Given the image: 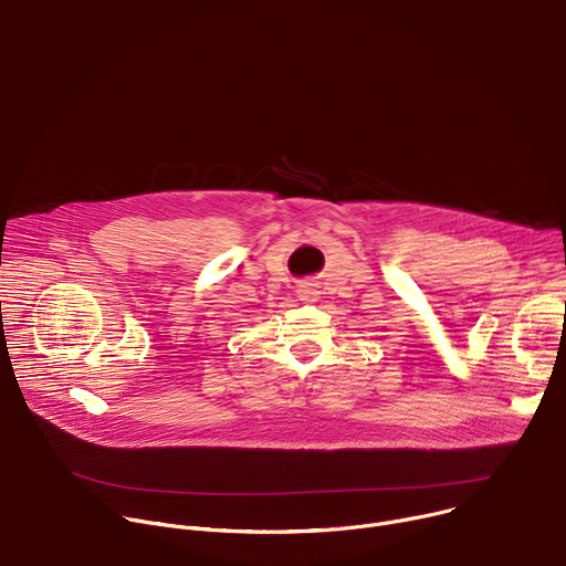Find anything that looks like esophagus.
<instances>
[{
    "mask_svg": "<svg viewBox=\"0 0 566 566\" xmlns=\"http://www.w3.org/2000/svg\"><path fill=\"white\" fill-rule=\"evenodd\" d=\"M300 297H302V300H310V302H314V300H316V289H312V286H302V289H300Z\"/></svg>",
    "mask_w": 566,
    "mask_h": 566,
    "instance_id": "34e87169",
    "label": "esophagus"
}]
</instances>
